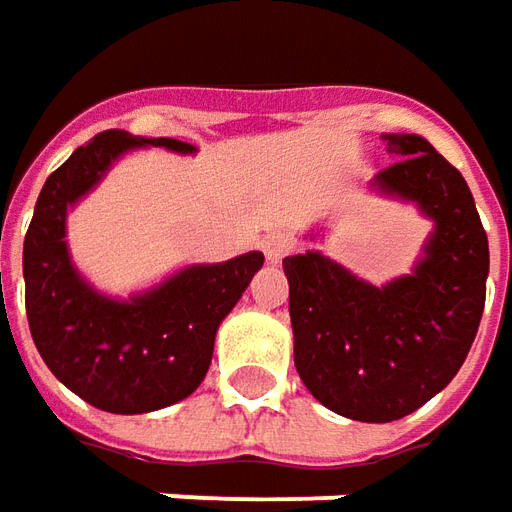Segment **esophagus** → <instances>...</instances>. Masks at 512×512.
Returning a JSON list of instances; mask_svg holds the SVG:
<instances>
[{"mask_svg":"<svg viewBox=\"0 0 512 512\" xmlns=\"http://www.w3.org/2000/svg\"><path fill=\"white\" fill-rule=\"evenodd\" d=\"M293 249V241L288 238V235H268L266 241H263V255H266L268 263H280L282 257L291 255Z\"/></svg>","mask_w":512,"mask_h":512,"instance_id":"34e87169","label":"esophagus"}]
</instances>
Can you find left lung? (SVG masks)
Instances as JSON below:
<instances>
[{"label":"left lung","instance_id":"8db88e82","mask_svg":"<svg viewBox=\"0 0 512 512\" xmlns=\"http://www.w3.org/2000/svg\"><path fill=\"white\" fill-rule=\"evenodd\" d=\"M385 141L399 160L374 182L435 221L416 271L374 288L318 252L282 260L299 377L332 413L371 424L410 416L455 380L480 330L491 263L463 174L418 135Z\"/></svg>","mask_w":512,"mask_h":512}]
</instances>
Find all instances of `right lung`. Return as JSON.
Returning a JSON list of instances; mask_svg holds the SVG:
<instances>
[{"instance_id":"right-lung-1","label":"right lung","mask_w":512,"mask_h":512,"mask_svg":"<svg viewBox=\"0 0 512 512\" xmlns=\"http://www.w3.org/2000/svg\"><path fill=\"white\" fill-rule=\"evenodd\" d=\"M146 144L194 152L174 138L99 132L49 174L24 235V305L32 341L69 391L121 416L169 407L199 388L219 324L263 266L260 252L191 266L132 302L107 299L80 280L63 241L66 210L102 180L121 152Z\"/></svg>"}]
</instances>
